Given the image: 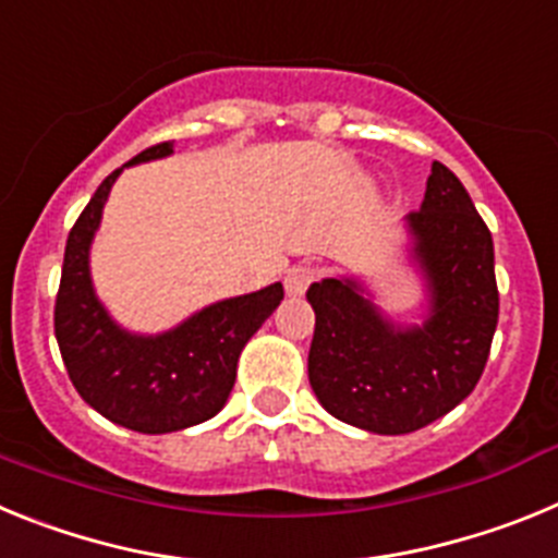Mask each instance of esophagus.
<instances>
[{
  "instance_id": "1",
  "label": "esophagus",
  "mask_w": 558,
  "mask_h": 558,
  "mask_svg": "<svg viewBox=\"0 0 558 558\" xmlns=\"http://www.w3.org/2000/svg\"><path fill=\"white\" fill-rule=\"evenodd\" d=\"M315 276H318V268H315V265H295V268H290L288 276H284V290H288L290 295H304L310 284L315 282Z\"/></svg>"
}]
</instances>
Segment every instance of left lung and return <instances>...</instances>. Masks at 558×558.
Listing matches in <instances>:
<instances>
[{
  "instance_id": "left-lung-1",
  "label": "left lung",
  "mask_w": 558,
  "mask_h": 558,
  "mask_svg": "<svg viewBox=\"0 0 558 558\" xmlns=\"http://www.w3.org/2000/svg\"><path fill=\"white\" fill-rule=\"evenodd\" d=\"M405 229L430 293L425 324H391L354 279H322L307 290L310 386L335 418L379 436L427 427L470 397L500 310L492 231L441 161H433L425 201Z\"/></svg>"
}]
</instances>
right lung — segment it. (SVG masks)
I'll return each mask as SVG.
<instances>
[{"label":"right lung","mask_w":558,"mask_h":558,"mask_svg":"<svg viewBox=\"0 0 558 558\" xmlns=\"http://www.w3.org/2000/svg\"><path fill=\"white\" fill-rule=\"evenodd\" d=\"M170 153L172 142H161L133 156L125 167L165 159ZM120 172L122 167L97 186L69 231L56 299V338L69 379L86 405L113 425L159 436L201 425L226 405L240 352L279 307L284 290L276 282L256 293L223 299L161 335L122 329L100 304L88 274V248Z\"/></svg>","instance_id":"obj_1"}]
</instances>
